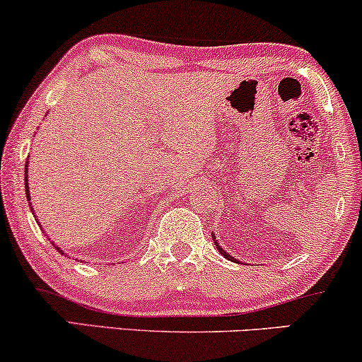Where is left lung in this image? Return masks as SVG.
Wrapping results in <instances>:
<instances>
[{
    "instance_id": "left-lung-1",
    "label": "left lung",
    "mask_w": 362,
    "mask_h": 362,
    "mask_svg": "<svg viewBox=\"0 0 362 362\" xmlns=\"http://www.w3.org/2000/svg\"><path fill=\"white\" fill-rule=\"evenodd\" d=\"M215 243H216V242H215ZM216 247H218V245H216ZM218 250H220V253H221V255H223V257H225V258H228V260H233V257H230V255H228V253H226V252H225V250H223V248H220V247H218Z\"/></svg>"
}]
</instances>
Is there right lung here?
I'll list each match as a JSON object with an SVG mask.
<instances>
[{
	"label": "right lung",
	"mask_w": 362,
	"mask_h": 362,
	"mask_svg": "<svg viewBox=\"0 0 362 362\" xmlns=\"http://www.w3.org/2000/svg\"><path fill=\"white\" fill-rule=\"evenodd\" d=\"M26 177H28V176H26ZM25 188H26V198L30 199V193H28V180H25ZM57 250H58V252H60V253H64V252H62V250L58 248V247H57Z\"/></svg>",
	"instance_id": "right-lung-1"
}]
</instances>
